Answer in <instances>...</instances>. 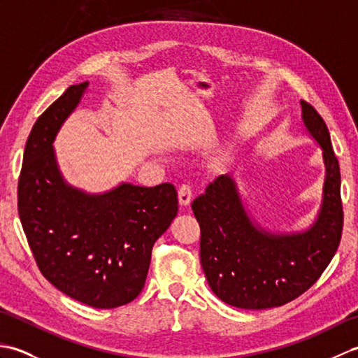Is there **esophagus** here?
<instances>
[{"label":"esophagus","instance_id":"obj_1","mask_svg":"<svg viewBox=\"0 0 358 358\" xmlns=\"http://www.w3.org/2000/svg\"><path fill=\"white\" fill-rule=\"evenodd\" d=\"M178 200L181 206H189L192 201V187L189 185H181L178 189Z\"/></svg>","mask_w":358,"mask_h":358}]
</instances>
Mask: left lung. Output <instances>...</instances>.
Wrapping results in <instances>:
<instances>
[{
  "label": "left lung",
  "instance_id": "left-lung-1",
  "mask_svg": "<svg viewBox=\"0 0 358 358\" xmlns=\"http://www.w3.org/2000/svg\"><path fill=\"white\" fill-rule=\"evenodd\" d=\"M300 104L303 124L322 148L324 163L322 206L308 229L277 234L257 224L231 175H220L192 203L204 275L212 292L235 308L268 309L292 301L320 278L340 245L338 159L323 118L309 103Z\"/></svg>",
  "mask_w": 358,
  "mask_h": 358
}]
</instances>
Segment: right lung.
I'll list each match as a JSON object with an SVG mask.
<instances>
[{"label": "right lung", "instance_id": "obj_1", "mask_svg": "<svg viewBox=\"0 0 358 358\" xmlns=\"http://www.w3.org/2000/svg\"><path fill=\"white\" fill-rule=\"evenodd\" d=\"M89 81L73 85L36 120L18 180V214L35 262L59 291L112 309L141 292L154 243L178 212L175 186L121 183L103 194L71 186L53 140L80 104Z\"/></svg>", "mask_w": 358, "mask_h": 358}]
</instances>
